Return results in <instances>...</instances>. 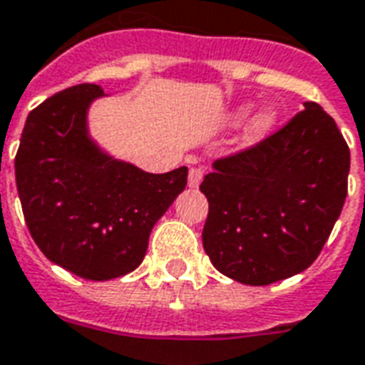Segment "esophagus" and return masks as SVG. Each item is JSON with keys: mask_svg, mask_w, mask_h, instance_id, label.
Masks as SVG:
<instances>
[{"mask_svg": "<svg viewBox=\"0 0 365 365\" xmlns=\"http://www.w3.org/2000/svg\"><path fill=\"white\" fill-rule=\"evenodd\" d=\"M203 175H205V170L201 166H193L190 170V175H187V185L190 187H199V183H201V180H203Z\"/></svg>", "mask_w": 365, "mask_h": 365, "instance_id": "obj_1", "label": "esophagus"}]
</instances>
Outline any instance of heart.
Segmentation results:
<instances>
[{"label": "heart", "mask_w": 365, "mask_h": 365, "mask_svg": "<svg viewBox=\"0 0 365 365\" xmlns=\"http://www.w3.org/2000/svg\"><path fill=\"white\" fill-rule=\"evenodd\" d=\"M275 123V113L274 111H262L258 113L252 120H250V125L246 127L245 138L246 143H258L260 138L268 135L272 127H274Z\"/></svg>", "instance_id": "heart-1"}]
</instances>
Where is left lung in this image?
Instances as JSON below:
<instances>
[{
    "label": "left lung",
    "instance_id": "1",
    "mask_svg": "<svg viewBox=\"0 0 365 365\" xmlns=\"http://www.w3.org/2000/svg\"><path fill=\"white\" fill-rule=\"evenodd\" d=\"M350 150L321 105L252 148L217 160L199 190L209 201L203 248L245 285L307 269L330 237L348 193Z\"/></svg>",
    "mask_w": 365,
    "mask_h": 365
}]
</instances>
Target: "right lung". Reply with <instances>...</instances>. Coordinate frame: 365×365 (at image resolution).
<instances>
[{
	"label": "right lung",
	"instance_id": "1",
	"mask_svg": "<svg viewBox=\"0 0 365 365\" xmlns=\"http://www.w3.org/2000/svg\"><path fill=\"white\" fill-rule=\"evenodd\" d=\"M101 86L80 83L29 113L15 180L41 252L83 279L107 282L140 266L152 227L185 190L187 168L148 174L113 158L90 136Z\"/></svg>",
	"mask_w": 365,
	"mask_h": 365
}]
</instances>
